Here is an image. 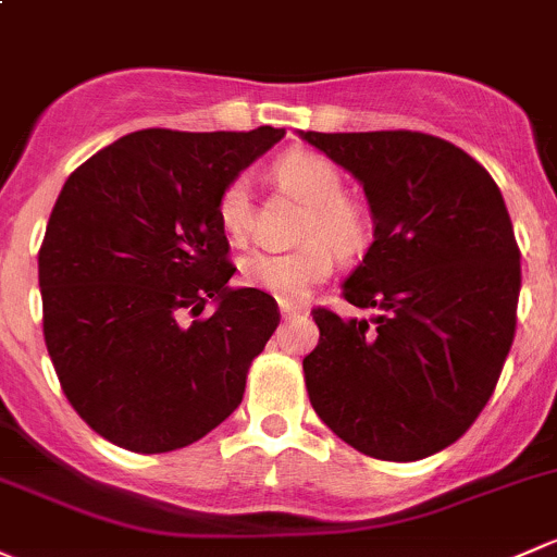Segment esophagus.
I'll return each mask as SVG.
<instances>
[{
    "mask_svg": "<svg viewBox=\"0 0 557 557\" xmlns=\"http://www.w3.org/2000/svg\"><path fill=\"white\" fill-rule=\"evenodd\" d=\"M280 314L285 320H294V318H304L307 314V307L304 304H290V301H280Z\"/></svg>",
    "mask_w": 557,
    "mask_h": 557,
    "instance_id": "1",
    "label": "esophagus"
}]
</instances>
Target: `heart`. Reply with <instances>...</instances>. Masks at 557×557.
Listing matches in <instances>:
<instances>
[{
  "label": "heart",
  "instance_id": "1",
  "mask_svg": "<svg viewBox=\"0 0 557 557\" xmlns=\"http://www.w3.org/2000/svg\"><path fill=\"white\" fill-rule=\"evenodd\" d=\"M274 178L283 189L307 205L301 221V239L294 250H253L239 261V274L248 288L280 298L298 301L320 285L342 256H355L366 248L371 221L362 205L344 195V175L331 160L318 151H290L274 162ZM221 230L232 239L248 234L250 221V186L248 178H234L219 197Z\"/></svg>",
  "mask_w": 557,
  "mask_h": 557
}]
</instances>
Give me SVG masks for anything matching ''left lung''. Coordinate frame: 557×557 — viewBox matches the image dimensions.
<instances>
[{
	"mask_svg": "<svg viewBox=\"0 0 557 557\" xmlns=\"http://www.w3.org/2000/svg\"><path fill=\"white\" fill-rule=\"evenodd\" d=\"M362 184L373 243L344 280L371 318L312 309L314 413L344 443L417 461L483 411L515 338L520 250L499 186L467 151L411 131L298 133Z\"/></svg>",
	"mask_w": 557,
	"mask_h": 557,
	"instance_id": "8db88e82",
	"label": "left lung"
}]
</instances>
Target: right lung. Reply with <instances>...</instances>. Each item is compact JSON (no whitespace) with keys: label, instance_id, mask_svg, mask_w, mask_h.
Listing matches in <instances>:
<instances>
[{"label":"right lung","instance_id":"obj_1","mask_svg":"<svg viewBox=\"0 0 557 557\" xmlns=\"http://www.w3.org/2000/svg\"><path fill=\"white\" fill-rule=\"evenodd\" d=\"M283 136L149 127L63 184L39 248L45 344L74 411L114 446L184 448L243 400L280 312L230 288L219 197Z\"/></svg>","mask_w":557,"mask_h":557}]
</instances>
